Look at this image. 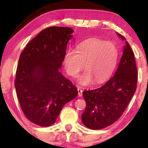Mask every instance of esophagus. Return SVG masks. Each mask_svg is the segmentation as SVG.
<instances>
[{
    "mask_svg": "<svg viewBox=\"0 0 148 148\" xmlns=\"http://www.w3.org/2000/svg\"><path fill=\"white\" fill-rule=\"evenodd\" d=\"M77 91H78V97H82V92H83V91L81 89L78 88L77 89Z\"/></svg>",
    "mask_w": 148,
    "mask_h": 148,
    "instance_id": "1",
    "label": "esophagus"
}]
</instances>
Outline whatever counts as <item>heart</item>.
Returning <instances> with one entry per match:
<instances>
[{"label":"heart","mask_w":148,"mask_h":148,"mask_svg":"<svg viewBox=\"0 0 148 148\" xmlns=\"http://www.w3.org/2000/svg\"><path fill=\"white\" fill-rule=\"evenodd\" d=\"M117 49L114 44L98 38H91L82 42L76 50H69L64 57V64L70 76H77L84 68L86 70L77 82L88 86L95 81L101 84L108 78L116 66Z\"/></svg>","instance_id":"b5f03b06"}]
</instances>
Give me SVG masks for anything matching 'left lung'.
<instances>
[{
  "mask_svg": "<svg viewBox=\"0 0 148 148\" xmlns=\"http://www.w3.org/2000/svg\"><path fill=\"white\" fill-rule=\"evenodd\" d=\"M117 34L126 40L122 35ZM125 44L114 76L99 88L83 91L86 107L82 121L87 128L104 129L117 121L136 91L138 71L134 54L128 42Z\"/></svg>",
  "mask_w": 148,
  "mask_h": 148,
  "instance_id": "1",
  "label": "left lung"
}]
</instances>
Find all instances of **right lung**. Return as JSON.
I'll use <instances>...</instances> for the list:
<instances>
[{
  "label": "right lung",
  "mask_w": 148,
  "mask_h": 148,
  "mask_svg": "<svg viewBox=\"0 0 148 148\" xmlns=\"http://www.w3.org/2000/svg\"><path fill=\"white\" fill-rule=\"evenodd\" d=\"M73 30L49 27L30 41L20 55L15 87L21 108L30 121L48 127L62 107L77 95V88L59 72Z\"/></svg>",
  "instance_id": "right-lung-1"
}]
</instances>
